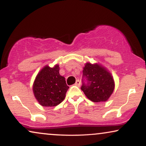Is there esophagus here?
<instances>
[{"label":"esophagus","instance_id":"34e87169","mask_svg":"<svg viewBox=\"0 0 146 146\" xmlns=\"http://www.w3.org/2000/svg\"><path fill=\"white\" fill-rule=\"evenodd\" d=\"M75 85L77 86H80V82L79 81V80H77L76 81Z\"/></svg>","mask_w":146,"mask_h":146}]
</instances>
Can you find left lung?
Returning <instances> with one entry per match:
<instances>
[{"label": "left lung", "instance_id": "obj_1", "mask_svg": "<svg viewBox=\"0 0 146 146\" xmlns=\"http://www.w3.org/2000/svg\"><path fill=\"white\" fill-rule=\"evenodd\" d=\"M83 76L88 84H83L81 89L90 100L94 102L107 101L115 88V82L110 72L99 63H85Z\"/></svg>", "mask_w": 146, "mask_h": 146}]
</instances>
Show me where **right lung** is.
<instances>
[{"label": "right lung", "instance_id": "obj_1", "mask_svg": "<svg viewBox=\"0 0 146 146\" xmlns=\"http://www.w3.org/2000/svg\"><path fill=\"white\" fill-rule=\"evenodd\" d=\"M59 64L52 68L46 65L38 73L33 85V94L40 105L56 106L66 97L69 87L65 78L60 74Z\"/></svg>", "mask_w": 146, "mask_h": 146}]
</instances>
